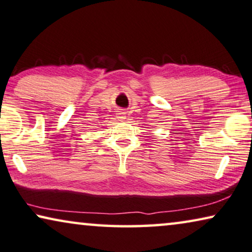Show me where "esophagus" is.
<instances>
[{
  "mask_svg": "<svg viewBox=\"0 0 252 252\" xmlns=\"http://www.w3.org/2000/svg\"><path fill=\"white\" fill-rule=\"evenodd\" d=\"M116 115H118L116 118H118L120 121H123V120L126 119V112H123V111H119L118 113H116Z\"/></svg>",
  "mask_w": 252,
  "mask_h": 252,
  "instance_id": "obj_1",
  "label": "esophagus"
}]
</instances>
